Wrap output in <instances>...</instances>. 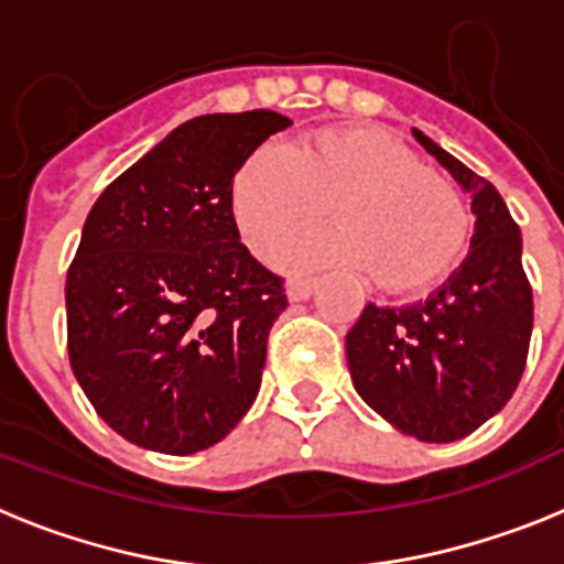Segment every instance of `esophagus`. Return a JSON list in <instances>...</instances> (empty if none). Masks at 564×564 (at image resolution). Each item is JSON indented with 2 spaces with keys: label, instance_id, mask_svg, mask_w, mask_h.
I'll list each match as a JSON object with an SVG mask.
<instances>
[{
  "label": "esophagus",
  "instance_id": "34e87169",
  "mask_svg": "<svg viewBox=\"0 0 564 564\" xmlns=\"http://www.w3.org/2000/svg\"><path fill=\"white\" fill-rule=\"evenodd\" d=\"M313 288H316V282H313V279H293L285 293L291 302H305V299L313 293Z\"/></svg>",
  "mask_w": 564,
  "mask_h": 564
}]
</instances>
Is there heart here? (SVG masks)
<instances>
[{
  "instance_id": "obj_1",
  "label": "heart",
  "mask_w": 564,
  "mask_h": 564,
  "mask_svg": "<svg viewBox=\"0 0 564 564\" xmlns=\"http://www.w3.org/2000/svg\"><path fill=\"white\" fill-rule=\"evenodd\" d=\"M327 203L338 223L279 253L285 271L370 268L378 288L410 293L446 276L466 248L468 212L460 194L381 129H318L293 152L262 143L228 186L234 226L257 257L313 226Z\"/></svg>"
}]
</instances>
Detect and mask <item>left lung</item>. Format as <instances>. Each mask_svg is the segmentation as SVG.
Segmentation results:
<instances>
[{
	"label": "left lung",
	"mask_w": 564,
	"mask_h": 564,
	"mask_svg": "<svg viewBox=\"0 0 564 564\" xmlns=\"http://www.w3.org/2000/svg\"><path fill=\"white\" fill-rule=\"evenodd\" d=\"M412 138L471 194L475 234L460 268L412 305H370L347 333V367L364 403L423 443L471 435L514 395L534 327L522 234L506 200L455 154Z\"/></svg>",
	"instance_id": "8db88e82"
}]
</instances>
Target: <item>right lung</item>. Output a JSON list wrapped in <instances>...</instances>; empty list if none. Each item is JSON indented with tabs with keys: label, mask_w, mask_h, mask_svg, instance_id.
Returning a JSON list of instances; mask_svg holds the SVG:
<instances>
[{
	"label": "right lung",
	"mask_w": 564,
	"mask_h": 564,
	"mask_svg": "<svg viewBox=\"0 0 564 564\" xmlns=\"http://www.w3.org/2000/svg\"><path fill=\"white\" fill-rule=\"evenodd\" d=\"M291 118L200 115L115 177L67 271V350L84 395L123 441L194 455L257 401L282 279L239 242L237 166Z\"/></svg>",
	"instance_id": "1"
}]
</instances>
